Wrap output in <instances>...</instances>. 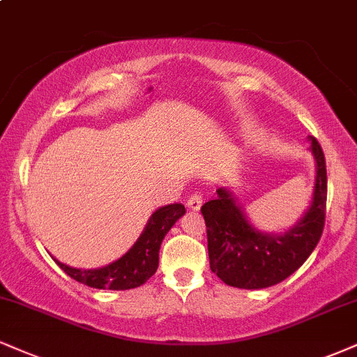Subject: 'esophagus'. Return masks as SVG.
I'll list each match as a JSON object with an SVG mask.
<instances>
[{
  "instance_id": "obj_1",
  "label": "esophagus",
  "mask_w": 357,
  "mask_h": 357,
  "mask_svg": "<svg viewBox=\"0 0 357 357\" xmlns=\"http://www.w3.org/2000/svg\"><path fill=\"white\" fill-rule=\"evenodd\" d=\"M186 206L191 211H199L201 206H203V197H201V195H192L190 199H188Z\"/></svg>"
}]
</instances>
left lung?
I'll list each match as a JSON object with an SVG mask.
<instances>
[{
    "label": "left lung",
    "instance_id": "obj_1",
    "mask_svg": "<svg viewBox=\"0 0 357 357\" xmlns=\"http://www.w3.org/2000/svg\"><path fill=\"white\" fill-rule=\"evenodd\" d=\"M309 151L314 158V186L307 209L282 233H266L252 225L233 191L218 188L216 199L201 208L208 227V252L211 271L227 286L263 289L289 278L311 256L323 234L326 218L324 153L316 137Z\"/></svg>",
    "mask_w": 357,
    "mask_h": 357
}]
</instances>
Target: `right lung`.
Wrapping results in <instances>:
<instances>
[{"instance_id": "obj_1", "label": "right lung", "mask_w": 357, "mask_h": 357, "mask_svg": "<svg viewBox=\"0 0 357 357\" xmlns=\"http://www.w3.org/2000/svg\"><path fill=\"white\" fill-rule=\"evenodd\" d=\"M184 214H186V208L181 203L158 208L149 216L143 233L139 234L136 243L121 257H118L113 263L101 266V268H73V266L56 259L54 256H50L68 276L76 279L81 284L94 287V289L124 291L139 287L156 273L158 264H160L162 239Z\"/></svg>"}]
</instances>
